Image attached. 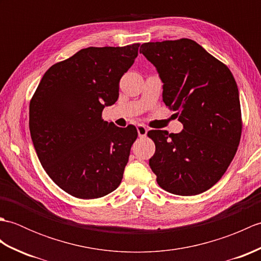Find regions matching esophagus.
Masks as SVG:
<instances>
[{"label": "esophagus", "instance_id": "obj_1", "mask_svg": "<svg viewBox=\"0 0 261 261\" xmlns=\"http://www.w3.org/2000/svg\"><path fill=\"white\" fill-rule=\"evenodd\" d=\"M137 131H138V136H139L140 138H145L148 134V129L145 124H138Z\"/></svg>", "mask_w": 261, "mask_h": 261}]
</instances>
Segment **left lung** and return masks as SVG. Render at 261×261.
<instances>
[{
	"label": "left lung",
	"instance_id": "obj_1",
	"mask_svg": "<svg viewBox=\"0 0 261 261\" xmlns=\"http://www.w3.org/2000/svg\"><path fill=\"white\" fill-rule=\"evenodd\" d=\"M142 54L163 82V101L176 111L179 134L151 130L149 166L171 194L197 195L220 180L241 137L239 91L230 69L191 39L146 42Z\"/></svg>",
	"mask_w": 261,
	"mask_h": 261
}]
</instances>
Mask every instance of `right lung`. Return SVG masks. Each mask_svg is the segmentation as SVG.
Returning <instances> with one entry per match:
<instances>
[{"instance_id":"right-lung-1","label":"right lung","mask_w":261,"mask_h":261,"mask_svg":"<svg viewBox=\"0 0 261 261\" xmlns=\"http://www.w3.org/2000/svg\"><path fill=\"white\" fill-rule=\"evenodd\" d=\"M139 46L82 49L53 65L31 99L29 127L37 156L71 196L98 198L120 185L138 132L135 125L102 120V111L118 101L120 80Z\"/></svg>"}]
</instances>
